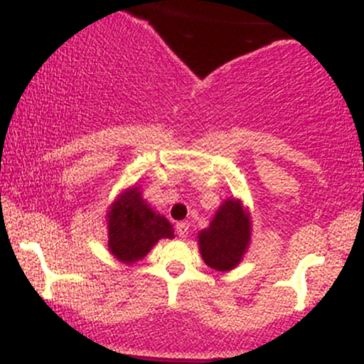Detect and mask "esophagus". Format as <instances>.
Returning a JSON list of instances; mask_svg holds the SVG:
<instances>
[{
  "mask_svg": "<svg viewBox=\"0 0 364 364\" xmlns=\"http://www.w3.org/2000/svg\"><path fill=\"white\" fill-rule=\"evenodd\" d=\"M188 232H190V224H188V223H178L176 224V235L179 237H186Z\"/></svg>",
  "mask_w": 364,
  "mask_h": 364,
  "instance_id": "1",
  "label": "esophagus"
}]
</instances>
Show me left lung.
I'll return each mask as SVG.
<instances>
[{
    "instance_id": "obj_1",
    "label": "left lung",
    "mask_w": 364,
    "mask_h": 364,
    "mask_svg": "<svg viewBox=\"0 0 364 364\" xmlns=\"http://www.w3.org/2000/svg\"><path fill=\"white\" fill-rule=\"evenodd\" d=\"M248 217L237 200H225L207 229L198 235L200 253L212 269L231 270L240 263L250 241Z\"/></svg>"
}]
</instances>
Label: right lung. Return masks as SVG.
<instances>
[{
	"mask_svg": "<svg viewBox=\"0 0 364 364\" xmlns=\"http://www.w3.org/2000/svg\"><path fill=\"white\" fill-rule=\"evenodd\" d=\"M109 250L121 262L145 257L162 237H173L174 229L164 215H159L141 200L139 188L121 195L107 214Z\"/></svg>",
	"mask_w": 364,
	"mask_h": 364,
	"instance_id": "add662e5",
	"label": "right lung"
}]
</instances>
